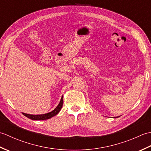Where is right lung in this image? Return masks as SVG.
Returning <instances> with one entry per match:
<instances>
[{
    "label": "right lung",
    "instance_id": "add662e5",
    "mask_svg": "<svg viewBox=\"0 0 151 151\" xmlns=\"http://www.w3.org/2000/svg\"><path fill=\"white\" fill-rule=\"evenodd\" d=\"M63 96L62 99H61V101L60 102L59 104L58 105V106L54 109V110L52 111L49 112V113L47 114H41V115H30V114H24L22 113L24 116H26L27 117L30 119L32 120H45L48 119H50L51 117H54V115H56L59 113V111L61 110V108H62L63 106Z\"/></svg>",
    "mask_w": 151,
    "mask_h": 151
}]
</instances>
